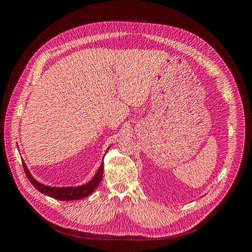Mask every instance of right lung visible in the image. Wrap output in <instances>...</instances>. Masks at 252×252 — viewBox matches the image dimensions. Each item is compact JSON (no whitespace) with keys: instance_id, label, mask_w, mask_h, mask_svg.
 I'll return each mask as SVG.
<instances>
[{"instance_id":"1","label":"right lung","mask_w":252,"mask_h":252,"mask_svg":"<svg viewBox=\"0 0 252 252\" xmlns=\"http://www.w3.org/2000/svg\"><path fill=\"white\" fill-rule=\"evenodd\" d=\"M23 168H24L25 174L27 179L29 180V182L32 183V184L34 186V188L39 190L40 192L60 201H73V200H81L83 197H86L94 191V189L100 185V183L102 181L104 165L103 163L101 164L100 168H98L97 172L95 173L93 180L88 182L87 184L78 186V187H50V186L43 185L40 182H37L36 180L33 179L32 175L30 174L29 170L27 169L24 162H23Z\"/></svg>"}]
</instances>
